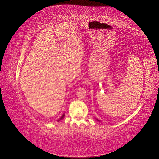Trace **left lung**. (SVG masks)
I'll return each instance as SVG.
<instances>
[{"mask_svg": "<svg viewBox=\"0 0 159 159\" xmlns=\"http://www.w3.org/2000/svg\"><path fill=\"white\" fill-rule=\"evenodd\" d=\"M97 120H98V121H99V120H98V119H97Z\"/></svg>", "mask_w": 159, "mask_h": 159, "instance_id": "1", "label": "left lung"}]
</instances>
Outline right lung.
Wrapping results in <instances>:
<instances>
[{
	"label": "right lung",
	"mask_w": 159,
	"mask_h": 159,
	"mask_svg": "<svg viewBox=\"0 0 159 159\" xmlns=\"http://www.w3.org/2000/svg\"><path fill=\"white\" fill-rule=\"evenodd\" d=\"M64 115H64V114H63V115H62V116H61V117H60V119H59L58 120H57V121H60V120H61L62 119H63V118L64 117Z\"/></svg>",
	"instance_id": "right-lung-1"
}]
</instances>
